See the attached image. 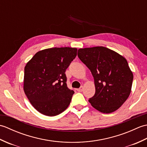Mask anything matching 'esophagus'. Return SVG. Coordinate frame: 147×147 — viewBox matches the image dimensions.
<instances>
[{
    "label": "esophagus",
    "instance_id": "esophagus-1",
    "mask_svg": "<svg viewBox=\"0 0 147 147\" xmlns=\"http://www.w3.org/2000/svg\"><path fill=\"white\" fill-rule=\"evenodd\" d=\"M83 90V86H81L80 88H78V89H77V91H78V92H82Z\"/></svg>",
    "mask_w": 147,
    "mask_h": 147
}]
</instances>
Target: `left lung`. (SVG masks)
Returning <instances> with one entry per match:
<instances>
[{"instance_id":"left-lung-1","label":"left lung","mask_w":147,"mask_h":147,"mask_svg":"<svg viewBox=\"0 0 147 147\" xmlns=\"http://www.w3.org/2000/svg\"><path fill=\"white\" fill-rule=\"evenodd\" d=\"M78 56L94 78L95 93L89 102L102 113L117 110L131 90L133 74L126 59L104 47L80 49Z\"/></svg>"}]
</instances>
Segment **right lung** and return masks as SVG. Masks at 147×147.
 <instances>
[{
  "label": "right lung",
  "mask_w": 147,
  "mask_h": 147,
  "mask_svg": "<svg viewBox=\"0 0 147 147\" xmlns=\"http://www.w3.org/2000/svg\"><path fill=\"white\" fill-rule=\"evenodd\" d=\"M76 55V48L47 49L27 62L23 90L37 111L55 116L67 108L74 92L67 88L65 72Z\"/></svg>",
  "instance_id": "right-lung-1"
}]
</instances>
